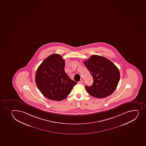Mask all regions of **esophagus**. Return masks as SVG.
Returning <instances> with one entry per match:
<instances>
[{
    "mask_svg": "<svg viewBox=\"0 0 146 146\" xmlns=\"http://www.w3.org/2000/svg\"><path fill=\"white\" fill-rule=\"evenodd\" d=\"M83 83H84V81H83V80H81L79 82H78V83H79V84H83Z\"/></svg>",
    "mask_w": 146,
    "mask_h": 146,
    "instance_id": "esophagus-1",
    "label": "esophagus"
}]
</instances>
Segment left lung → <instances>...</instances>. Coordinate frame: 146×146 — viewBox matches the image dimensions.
<instances>
[{"instance_id": "left-lung-1", "label": "left lung", "mask_w": 146, "mask_h": 146, "mask_svg": "<svg viewBox=\"0 0 146 146\" xmlns=\"http://www.w3.org/2000/svg\"><path fill=\"white\" fill-rule=\"evenodd\" d=\"M93 77V84L85 86L87 92L95 98H105L113 92L120 80L118 68L105 57L92 55L83 62Z\"/></svg>"}]
</instances>
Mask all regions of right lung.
Masks as SVG:
<instances>
[{"instance_id":"right-lung-1","label":"right lung","mask_w":146,"mask_h":146,"mask_svg":"<svg viewBox=\"0 0 146 146\" xmlns=\"http://www.w3.org/2000/svg\"><path fill=\"white\" fill-rule=\"evenodd\" d=\"M65 61L60 54H54L43 61L36 70L35 82L46 98L61 101L70 94L77 83L65 72Z\"/></svg>"}]
</instances>
